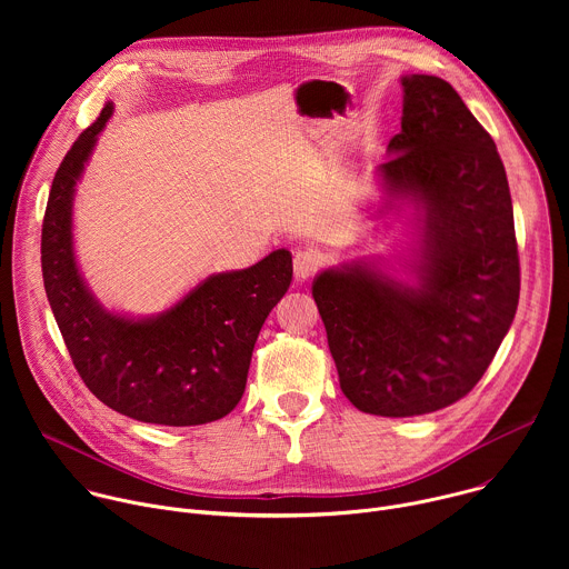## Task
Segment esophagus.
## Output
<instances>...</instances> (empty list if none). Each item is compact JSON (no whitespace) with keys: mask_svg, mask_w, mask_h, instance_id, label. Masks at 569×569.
Masks as SVG:
<instances>
[{"mask_svg":"<svg viewBox=\"0 0 569 569\" xmlns=\"http://www.w3.org/2000/svg\"><path fill=\"white\" fill-rule=\"evenodd\" d=\"M319 263H321V257H319L317 250H310V248L297 250V252H295V261H292L297 279H308L310 274H315L317 268H319Z\"/></svg>","mask_w":569,"mask_h":569,"instance_id":"obj_1","label":"esophagus"}]
</instances>
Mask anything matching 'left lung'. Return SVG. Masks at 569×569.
<instances>
[{
	"label": "left lung",
	"instance_id": "left-lung-1",
	"mask_svg": "<svg viewBox=\"0 0 569 569\" xmlns=\"http://www.w3.org/2000/svg\"><path fill=\"white\" fill-rule=\"evenodd\" d=\"M400 86V132L378 176L387 209H415L412 281L362 259L312 281L345 396L391 419L463 398L496 358L520 297L513 204L491 134L443 78L412 73Z\"/></svg>",
	"mask_w": 569,
	"mask_h": 569
}]
</instances>
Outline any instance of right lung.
Instances as JSON below:
<instances>
[{
	"instance_id": "right-lung-1",
	"label": "right lung",
	"mask_w": 569,
	"mask_h": 569,
	"mask_svg": "<svg viewBox=\"0 0 569 569\" xmlns=\"http://www.w3.org/2000/svg\"><path fill=\"white\" fill-rule=\"evenodd\" d=\"M112 101L56 171L42 222V279L58 329L88 389L114 412L157 426H202L227 417L246 391L252 351L292 281V254L274 250L246 268L209 274L169 310L110 312L73 254V193Z\"/></svg>"
}]
</instances>
